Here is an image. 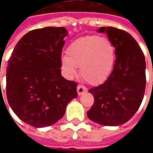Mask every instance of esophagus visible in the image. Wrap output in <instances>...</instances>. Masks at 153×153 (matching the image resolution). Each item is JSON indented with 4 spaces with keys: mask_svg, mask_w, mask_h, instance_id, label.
<instances>
[{
    "mask_svg": "<svg viewBox=\"0 0 153 153\" xmlns=\"http://www.w3.org/2000/svg\"><path fill=\"white\" fill-rule=\"evenodd\" d=\"M88 89H87V88H85L84 86H82V85H79V86L77 87V93H78V95L80 96V95H82L83 93H86Z\"/></svg>",
    "mask_w": 153,
    "mask_h": 153,
    "instance_id": "34e87169",
    "label": "esophagus"
}]
</instances>
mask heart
I'll return each instance as SVG.
<instances>
[{
	"label": "heart",
	"mask_w": 153,
	"mask_h": 153,
	"mask_svg": "<svg viewBox=\"0 0 153 153\" xmlns=\"http://www.w3.org/2000/svg\"><path fill=\"white\" fill-rule=\"evenodd\" d=\"M66 52L60 58L65 75L73 78L77 74V67H80L81 76L93 85L102 83L108 79L116 60L112 42L99 36L77 38L67 47Z\"/></svg>",
	"instance_id": "1"
}]
</instances>
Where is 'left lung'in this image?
<instances>
[{
	"label": "left lung",
	"mask_w": 153,
	"mask_h": 153,
	"mask_svg": "<svg viewBox=\"0 0 153 153\" xmlns=\"http://www.w3.org/2000/svg\"><path fill=\"white\" fill-rule=\"evenodd\" d=\"M97 32L112 42L116 60L105 83L88 90L94 103L87 114L99 125L118 126L129 120L141 105L146 87L145 57L127 32L113 27H101Z\"/></svg>",
	"instance_id": "8db88e82"
}]
</instances>
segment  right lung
Returning <instances> with one entry per match:
<instances>
[{
	"label": "right lung",
	"instance_id": "obj_1",
	"mask_svg": "<svg viewBox=\"0 0 153 153\" xmlns=\"http://www.w3.org/2000/svg\"><path fill=\"white\" fill-rule=\"evenodd\" d=\"M67 34L64 27L32 30L19 41L8 60L9 105L22 121L35 128L56 123L65 115L68 103L78 97L77 83L60 74Z\"/></svg>",
	"mask_w": 153,
	"mask_h": 153
}]
</instances>
